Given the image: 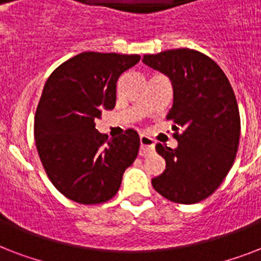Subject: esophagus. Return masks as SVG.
Here are the masks:
<instances>
[{"mask_svg":"<svg viewBox=\"0 0 261 261\" xmlns=\"http://www.w3.org/2000/svg\"><path fill=\"white\" fill-rule=\"evenodd\" d=\"M139 142H141V149H139V154L146 155L154 150V141L147 137V135H139Z\"/></svg>","mask_w":261,"mask_h":261,"instance_id":"34e87169","label":"esophagus"}]
</instances>
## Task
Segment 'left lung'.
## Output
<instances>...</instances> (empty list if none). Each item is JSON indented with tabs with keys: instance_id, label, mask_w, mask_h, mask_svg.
Segmentation results:
<instances>
[{
	"instance_id": "8db88e82",
	"label": "left lung",
	"mask_w": 261,
	"mask_h": 261,
	"mask_svg": "<svg viewBox=\"0 0 261 261\" xmlns=\"http://www.w3.org/2000/svg\"><path fill=\"white\" fill-rule=\"evenodd\" d=\"M142 62L171 80L168 119L177 139L174 149L155 145L167 167L151 184L174 203L200 202L221 186L237 154L241 123L233 88L222 69L199 51H161L143 55Z\"/></svg>"
}]
</instances>
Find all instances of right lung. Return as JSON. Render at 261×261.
<instances>
[{
    "label": "right lung",
    "instance_id": "right-lung-1",
    "mask_svg": "<svg viewBox=\"0 0 261 261\" xmlns=\"http://www.w3.org/2000/svg\"><path fill=\"white\" fill-rule=\"evenodd\" d=\"M141 57L81 53L53 71L35 114V141L51 182L70 200L97 204L114 198L137 159L133 128L107 141L94 120L116 102L119 77Z\"/></svg>",
    "mask_w": 261,
    "mask_h": 261
}]
</instances>
